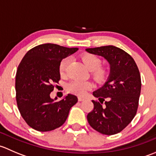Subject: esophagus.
<instances>
[{"mask_svg":"<svg viewBox=\"0 0 156 156\" xmlns=\"http://www.w3.org/2000/svg\"><path fill=\"white\" fill-rule=\"evenodd\" d=\"M78 101L81 102V101H84V98H83V97H78Z\"/></svg>","mask_w":156,"mask_h":156,"instance_id":"34e87169","label":"esophagus"}]
</instances>
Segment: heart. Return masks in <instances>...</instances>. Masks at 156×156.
Listing matches in <instances>:
<instances>
[{"label":"heart","mask_w":156,"mask_h":156,"mask_svg":"<svg viewBox=\"0 0 156 156\" xmlns=\"http://www.w3.org/2000/svg\"><path fill=\"white\" fill-rule=\"evenodd\" d=\"M81 59L87 68L91 71V75L97 83L102 84L106 81L108 75V71L106 67L102 66V60L100 58L92 53H84ZM69 61V58L66 57L59 62V72L61 75H64L66 72ZM92 87L93 85L90 81L79 80L72 81L66 84L67 91L80 96L85 94L87 90H90Z\"/></svg>","instance_id":"b5f03b06"}]
</instances>
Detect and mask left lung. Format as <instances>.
I'll list each match as a JSON object with an SVG mask.
<instances>
[{
  "label": "left lung",
  "instance_id": "obj_1",
  "mask_svg": "<svg viewBox=\"0 0 156 156\" xmlns=\"http://www.w3.org/2000/svg\"><path fill=\"white\" fill-rule=\"evenodd\" d=\"M86 50L103 56L110 64L108 81L93 93L100 102L92 100L94 108L87 115L88 123L103 134H115L124 130L136 114L141 90L139 69L132 56L117 47L108 45Z\"/></svg>",
  "mask_w": 156,
  "mask_h": 156
}]
</instances>
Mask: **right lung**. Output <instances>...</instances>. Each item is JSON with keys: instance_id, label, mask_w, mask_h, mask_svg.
Listing matches in <instances>:
<instances>
[{"instance_id": "right-lung-1", "label": "right lung", "mask_w": 156, "mask_h": 156, "mask_svg": "<svg viewBox=\"0 0 156 156\" xmlns=\"http://www.w3.org/2000/svg\"><path fill=\"white\" fill-rule=\"evenodd\" d=\"M54 44H44L29 50L17 68L16 99L22 117L38 131H50L65 123L76 96L68 94L60 101L50 98L55 84L60 80V61L76 52Z\"/></svg>"}]
</instances>
